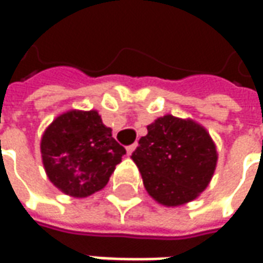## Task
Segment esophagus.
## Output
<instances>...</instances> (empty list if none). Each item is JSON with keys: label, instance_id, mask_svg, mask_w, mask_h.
<instances>
[{"label": "esophagus", "instance_id": "obj_1", "mask_svg": "<svg viewBox=\"0 0 263 263\" xmlns=\"http://www.w3.org/2000/svg\"><path fill=\"white\" fill-rule=\"evenodd\" d=\"M138 146V143H132V145H129V146H126V154L128 155H131L135 149H137Z\"/></svg>", "mask_w": 263, "mask_h": 263}]
</instances>
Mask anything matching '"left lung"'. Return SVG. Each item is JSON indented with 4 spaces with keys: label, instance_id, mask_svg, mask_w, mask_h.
Here are the masks:
<instances>
[{
    "label": "left lung",
    "instance_id": "8db88e82",
    "mask_svg": "<svg viewBox=\"0 0 263 263\" xmlns=\"http://www.w3.org/2000/svg\"><path fill=\"white\" fill-rule=\"evenodd\" d=\"M143 186L158 203L175 207L197 198L217 165L210 134L192 120L165 115L148 125L132 154Z\"/></svg>",
    "mask_w": 263,
    "mask_h": 263
}]
</instances>
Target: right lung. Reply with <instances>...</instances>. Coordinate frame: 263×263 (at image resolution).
Instances as JSON below:
<instances>
[{"label":"right lung","instance_id":"obj_1","mask_svg":"<svg viewBox=\"0 0 263 263\" xmlns=\"http://www.w3.org/2000/svg\"><path fill=\"white\" fill-rule=\"evenodd\" d=\"M41 152L49 180L73 197L101 190L126 154L94 109L59 115L43 134Z\"/></svg>","mask_w":263,"mask_h":263}]
</instances>
